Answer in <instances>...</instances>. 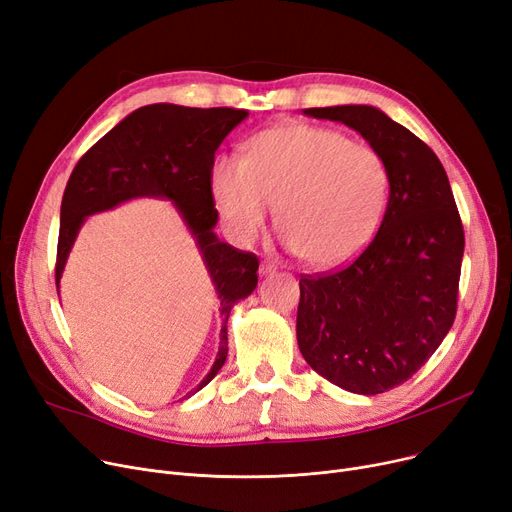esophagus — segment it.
<instances>
[{"label": "esophagus", "mask_w": 512, "mask_h": 512, "mask_svg": "<svg viewBox=\"0 0 512 512\" xmlns=\"http://www.w3.org/2000/svg\"><path fill=\"white\" fill-rule=\"evenodd\" d=\"M274 272H276V265H274V263L261 261V265H259V274H261V276H272Z\"/></svg>", "instance_id": "34e87169"}]
</instances>
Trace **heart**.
Wrapping results in <instances>:
<instances>
[{
    "instance_id": "heart-1",
    "label": "heart",
    "mask_w": 512,
    "mask_h": 512,
    "mask_svg": "<svg viewBox=\"0 0 512 512\" xmlns=\"http://www.w3.org/2000/svg\"><path fill=\"white\" fill-rule=\"evenodd\" d=\"M211 197L238 240L274 220L286 247L317 270L355 261L378 234L390 197L386 161L328 126L282 124L251 141L247 157L211 166Z\"/></svg>"
}]
</instances>
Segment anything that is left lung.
Returning a JSON list of instances; mask_svg holds the SVG:
<instances>
[{
    "instance_id": "left-lung-1",
    "label": "left lung",
    "mask_w": 512,
    "mask_h": 512,
    "mask_svg": "<svg viewBox=\"0 0 512 512\" xmlns=\"http://www.w3.org/2000/svg\"><path fill=\"white\" fill-rule=\"evenodd\" d=\"M342 122L382 155L390 197L369 247L344 270L301 278L297 342L321 378L355 394L407 382L456 315L463 224L436 153L373 105L309 107Z\"/></svg>"
}]
</instances>
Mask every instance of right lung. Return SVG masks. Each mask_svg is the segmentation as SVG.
I'll use <instances>...</instances> for the list:
<instances>
[{
    "mask_svg": "<svg viewBox=\"0 0 512 512\" xmlns=\"http://www.w3.org/2000/svg\"><path fill=\"white\" fill-rule=\"evenodd\" d=\"M247 116V110L232 107H139L80 157L60 209L58 294L68 255L89 215L132 199H164L174 205L199 249L222 315L218 357L193 392L205 388L226 363L230 311L257 286V257L230 247L213 230L218 209L213 207L209 182L215 151Z\"/></svg>",
    "mask_w": 512,
    "mask_h": 512,
    "instance_id": "right-lung-1",
    "label": "right lung"
}]
</instances>
